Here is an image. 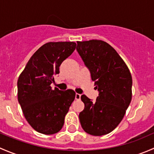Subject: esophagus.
Wrapping results in <instances>:
<instances>
[{
  "mask_svg": "<svg viewBox=\"0 0 154 154\" xmlns=\"http://www.w3.org/2000/svg\"><path fill=\"white\" fill-rule=\"evenodd\" d=\"M80 97H81V94H77V93L75 94V99H76V100H80Z\"/></svg>",
  "mask_w": 154,
  "mask_h": 154,
  "instance_id": "34e87169",
  "label": "esophagus"
}]
</instances>
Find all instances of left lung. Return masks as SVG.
<instances>
[{
	"label": "left lung",
	"mask_w": 154,
	"mask_h": 154,
	"mask_svg": "<svg viewBox=\"0 0 154 154\" xmlns=\"http://www.w3.org/2000/svg\"><path fill=\"white\" fill-rule=\"evenodd\" d=\"M77 51L91 73L99 91L95 102L81 96L84 109L80 125L91 136H103L116 128L132 99V76L117 51L102 40L77 42Z\"/></svg>",
	"instance_id": "left-lung-1"
}]
</instances>
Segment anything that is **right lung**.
Listing matches in <instances>:
<instances>
[{"label":"right lung","instance_id":"obj_1","mask_svg":"<svg viewBox=\"0 0 154 154\" xmlns=\"http://www.w3.org/2000/svg\"><path fill=\"white\" fill-rule=\"evenodd\" d=\"M73 42H48L34 53L18 80V100L29 125L52 135L63 128L65 116L75 98L72 89L61 91L51 84L60 66L75 50Z\"/></svg>","mask_w":154,"mask_h":154}]
</instances>
